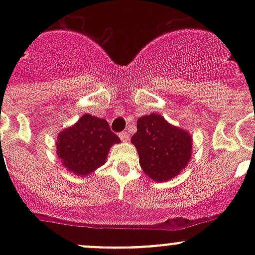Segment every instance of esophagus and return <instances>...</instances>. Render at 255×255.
<instances>
[{"instance_id":"obj_1","label":"esophagus","mask_w":255,"mask_h":255,"mask_svg":"<svg viewBox=\"0 0 255 255\" xmlns=\"http://www.w3.org/2000/svg\"><path fill=\"white\" fill-rule=\"evenodd\" d=\"M120 138H121V140H122L123 143H126V142H128V140H129V135H128V133H126V132L121 133Z\"/></svg>"}]
</instances>
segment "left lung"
<instances>
[{
    "instance_id": "1",
    "label": "left lung",
    "mask_w": 255,
    "mask_h": 255,
    "mask_svg": "<svg viewBox=\"0 0 255 255\" xmlns=\"http://www.w3.org/2000/svg\"><path fill=\"white\" fill-rule=\"evenodd\" d=\"M130 143L137 149L144 174L156 182L179 175L192 156L189 130L171 125L159 113L138 118Z\"/></svg>"
}]
</instances>
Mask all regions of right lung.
Segmentation results:
<instances>
[{
	"label": "right lung",
	"instance_id": "1",
	"mask_svg": "<svg viewBox=\"0 0 255 255\" xmlns=\"http://www.w3.org/2000/svg\"><path fill=\"white\" fill-rule=\"evenodd\" d=\"M120 138L104 118L85 113L56 137V154L61 164L78 176H87L106 163L112 145Z\"/></svg>",
	"mask_w": 255,
	"mask_h": 255
}]
</instances>
